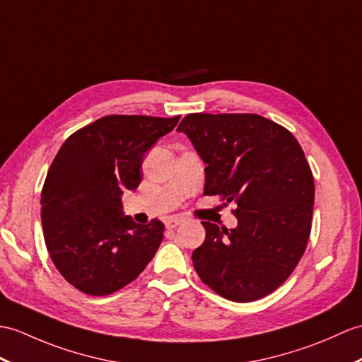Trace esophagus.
I'll list each match as a JSON object with an SVG mask.
<instances>
[{
	"label": "esophagus",
	"instance_id": "esophagus-1",
	"mask_svg": "<svg viewBox=\"0 0 362 362\" xmlns=\"http://www.w3.org/2000/svg\"><path fill=\"white\" fill-rule=\"evenodd\" d=\"M180 219L179 217H168V219L165 221V225H166V228H175V226L177 225H180Z\"/></svg>",
	"mask_w": 362,
	"mask_h": 362
}]
</instances>
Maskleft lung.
<instances>
[{
	"mask_svg": "<svg viewBox=\"0 0 362 362\" xmlns=\"http://www.w3.org/2000/svg\"><path fill=\"white\" fill-rule=\"evenodd\" d=\"M206 163V196L236 202L233 230L202 222L192 251L202 282L234 302L270 295L288 279L312 230L315 180L299 141L257 114H189L180 122Z\"/></svg>",
	"mask_w": 362,
	"mask_h": 362,
	"instance_id": "8db88e82",
	"label": "left lung"
}]
</instances>
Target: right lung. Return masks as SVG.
<instances>
[{"instance_id":"add662e5","label":"right lung","mask_w":362,"mask_h":362,"mask_svg":"<svg viewBox=\"0 0 362 362\" xmlns=\"http://www.w3.org/2000/svg\"><path fill=\"white\" fill-rule=\"evenodd\" d=\"M173 119L106 115L67 139L41 191V223L57 270L90 296L119 291L145 270L163 239L165 225H139L123 216V189L141 182V162L171 132Z\"/></svg>"}]
</instances>
